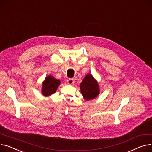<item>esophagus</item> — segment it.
I'll return each mask as SVG.
<instances>
[{
    "mask_svg": "<svg viewBox=\"0 0 152 152\" xmlns=\"http://www.w3.org/2000/svg\"><path fill=\"white\" fill-rule=\"evenodd\" d=\"M67 83L69 85H72L75 83V80L74 79H72V78H69L67 80Z\"/></svg>",
    "mask_w": 152,
    "mask_h": 152,
    "instance_id": "34e87169",
    "label": "esophagus"
}]
</instances>
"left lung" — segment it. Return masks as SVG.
Instances as JSON below:
<instances>
[{"label": "left lung", "mask_w": 152, "mask_h": 152, "mask_svg": "<svg viewBox=\"0 0 152 152\" xmlns=\"http://www.w3.org/2000/svg\"><path fill=\"white\" fill-rule=\"evenodd\" d=\"M81 94L86 100L95 98L99 94V86L92 75L88 74L80 84Z\"/></svg>", "instance_id": "1"}]
</instances>
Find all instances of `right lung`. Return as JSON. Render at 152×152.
Segmentation results:
<instances>
[{
	"instance_id": "obj_1",
	"label": "right lung",
	"mask_w": 152,
	"mask_h": 152,
	"mask_svg": "<svg viewBox=\"0 0 152 152\" xmlns=\"http://www.w3.org/2000/svg\"><path fill=\"white\" fill-rule=\"evenodd\" d=\"M60 83V82L59 80L55 79L51 76L46 77L43 83V95L45 96H49L54 94Z\"/></svg>"
}]
</instances>
